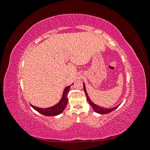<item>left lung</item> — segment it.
Listing matches in <instances>:
<instances>
[{
    "label": "left lung",
    "instance_id": "8db88e82",
    "mask_svg": "<svg viewBox=\"0 0 150 150\" xmlns=\"http://www.w3.org/2000/svg\"><path fill=\"white\" fill-rule=\"evenodd\" d=\"M83 88H84V93H85V94H86V98H87L88 101L89 102L90 105L91 106L92 108L93 109V110L96 112L99 113V114H101V115L108 114V113L111 112L112 111H114L115 110H116V109L121 104H120L117 106H115L114 108H103V107H101L100 106H98V105H97V104H94L91 100V99L89 98L87 92H86V86H85L84 83H83Z\"/></svg>",
    "mask_w": 150,
    "mask_h": 150
}]
</instances>
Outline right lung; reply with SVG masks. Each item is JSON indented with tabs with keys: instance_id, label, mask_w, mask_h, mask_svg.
I'll use <instances>...</instances> for the list:
<instances>
[{
	"instance_id": "add662e5",
	"label": "right lung",
	"mask_w": 150,
	"mask_h": 150,
	"mask_svg": "<svg viewBox=\"0 0 150 150\" xmlns=\"http://www.w3.org/2000/svg\"><path fill=\"white\" fill-rule=\"evenodd\" d=\"M72 84H73V83ZM71 85L69 86H66L65 88V89H64V91L62 93V96L61 99L56 104H55V105L46 108H42L33 106L30 104L31 106L33 107L35 111H37L38 112L40 113V114L46 116H54L61 114V113L64 111L66 107L67 103L68 101L67 94L69 91V89Z\"/></svg>"
}]
</instances>
